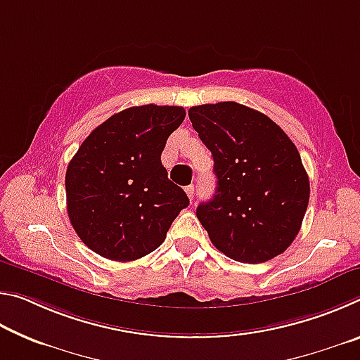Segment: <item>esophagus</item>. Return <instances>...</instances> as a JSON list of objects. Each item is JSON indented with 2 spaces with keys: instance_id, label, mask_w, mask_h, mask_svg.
Wrapping results in <instances>:
<instances>
[{
  "instance_id": "34e87169",
  "label": "esophagus",
  "mask_w": 360,
  "mask_h": 360,
  "mask_svg": "<svg viewBox=\"0 0 360 360\" xmlns=\"http://www.w3.org/2000/svg\"><path fill=\"white\" fill-rule=\"evenodd\" d=\"M186 193H187L188 198L193 200V197H195V187H193L192 184L187 186V187H186Z\"/></svg>"
}]
</instances>
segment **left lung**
<instances>
[{
    "label": "left lung",
    "mask_w": 360,
    "mask_h": 360,
    "mask_svg": "<svg viewBox=\"0 0 360 360\" xmlns=\"http://www.w3.org/2000/svg\"><path fill=\"white\" fill-rule=\"evenodd\" d=\"M188 119L214 160L216 193L197 208L212 245L243 264L283 254L309 200L295 144L265 114L235 101L193 106Z\"/></svg>",
    "instance_id": "8db88e82"
}]
</instances>
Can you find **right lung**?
Wrapping results in <instances>:
<instances>
[{
	"instance_id": "obj_1",
	"label": "right lung",
	"mask_w": 360,
	"mask_h": 360,
	"mask_svg": "<svg viewBox=\"0 0 360 360\" xmlns=\"http://www.w3.org/2000/svg\"><path fill=\"white\" fill-rule=\"evenodd\" d=\"M181 106L144 105L114 114L84 139L66 169V210L79 238L101 257L141 259L162 245L186 192L162 165Z\"/></svg>"
}]
</instances>
